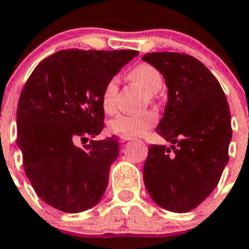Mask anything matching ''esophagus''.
Listing matches in <instances>:
<instances>
[{
  "mask_svg": "<svg viewBox=\"0 0 249 249\" xmlns=\"http://www.w3.org/2000/svg\"><path fill=\"white\" fill-rule=\"evenodd\" d=\"M119 140L122 141V142H126V141L132 140V137L131 136H119Z\"/></svg>",
  "mask_w": 249,
  "mask_h": 249,
  "instance_id": "34e87169",
  "label": "esophagus"
}]
</instances>
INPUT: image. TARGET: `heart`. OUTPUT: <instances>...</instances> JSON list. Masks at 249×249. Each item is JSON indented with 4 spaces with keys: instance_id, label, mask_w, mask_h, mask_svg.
I'll return each mask as SVG.
<instances>
[{
    "instance_id": "b5f03b06",
    "label": "heart",
    "mask_w": 249,
    "mask_h": 249,
    "mask_svg": "<svg viewBox=\"0 0 249 249\" xmlns=\"http://www.w3.org/2000/svg\"><path fill=\"white\" fill-rule=\"evenodd\" d=\"M130 78L140 85L149 95H156L163 87L162 74L154 67L140 64L130 71ZM117 92H118V78L113 77L105 83L101 91V108L107 114H113L117 109ZM157 122L154 113L145 112L140 114H119L110 119L108 128L112 134L119 136H140L150 130Z\"/></svg>"
}]
</instances>
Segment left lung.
<instances>
[{
  "mask_svg": "<svg viewBox=\"0 0 249 249\" xmlns=\"http://www.w3.org/2000/svg\"><path fill=\"white\" fill-rule=\"evenodd\" d=\"M142 60L163 75L168 101L157 134L170 141L150 145L144 184L158 206L189 212L217 186L231 141L228 100L214 75L196 57L178 53H152Z\"/></svg>",
  "mask_w": 249,
  "mask_h": 249,
  "instance_id": "1",
  "label": "left lung"
}]
</instances>
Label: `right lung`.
<instances>
[{"label": "right lung", "mask_w": 249, "mask_h": 249, "mask_svg": "<svg viewBox=\"0 0 249 249\" xmlns=\"http://www.w3.org/2000/svg\"><path fill=\"white\" fill-rule=\"evenodd\" d=\"M135 50H61L39 63L21 91L17 144L37 196L77 213L100 202L119 156L117 136L89 140L104 127L103 87L137 56Z\"/></svg>", "instance_id": "right-lung-1"}]
</instances>
